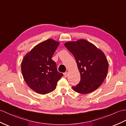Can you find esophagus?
Wrapping results in <instances>:
<instances>
[{"label": "esophagus", "mask_w": 126, "mask_h": 126, "mask_svg": "<svg viewBox=\"0 0 126 126\" xmlns=\"http://www.w3.org/2000/svg\"><path fill=\"white\" fill-rule=\"evenodd\" d=\"M64 77H68V72H65V73H64Z\"/></svg>", "instance_id": "esophagus-1"}]
</instances>
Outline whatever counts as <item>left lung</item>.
I'll use <instances>...</instances> for the list:
<instances>
[{
  "mask_svg": "<svg viewBox=\"0 0 126 126\" xmlns=\"http://www.w3.org/2000/svg\"><path fill=\"white\" fill-rule=\"evenodd\" d=\"M64 46L74 56L80 74V82L72 86V89L80 94H87L97 89L106 78L109 69L104 52L84 39L66 42Z\"/></svg>",
  "mask_w": 126,
  "mask_h": 126,
  "instance_id": "obj_1",
  "label": "left lung"
}]
</instances>
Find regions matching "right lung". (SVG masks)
I'll return each instance as SVG.
<instances>
[{"mask_svg": "<svg viewBox=\"0 0 126 126\" xmlns=\"http://www.w3.org/2000/svg\"><path fill=\"white\" fill-rule=\"evenodd\" d=\"M60 42L49 39L35 46L21 62V72L26 84L34 91L46 94L55 90L63 75L57 71L51 59Z\"/></svg>", "mask_w": 126, "mask_h": 126, "instance_id": "add662e5", "label": "right lung"}]
</instances>
